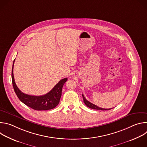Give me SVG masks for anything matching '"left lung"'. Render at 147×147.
<instances>
[{
  "label": "left lung",
  "instance_id": "8db88e82",
  "mask_svg": "<svg viewBox=\"0 0 147 147\" xmlns=\"http://www.w3.org/2000/svg\"><path fill=\"white\" fill-rule=\"evenodd\" d=\"M82 98H83V100H84V103L87 107H88V108H91V109H96V110H101V111H107V110H110L111 109H103V108H99L98 107H97L96 105H95L91 103L90 102H89L88 100H87L86 98L84 97V95H82Z\"/></svg>",
  "mask_w": 147,
  "mask_h": 147
}]
</instances>
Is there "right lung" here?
<instances>
[{
    "label": "right lung",
    "mask_w": 147,
    "mask_h": 147,
    "mask_svg": "<svg viewBox=\"0 0 147 147\" xmlns=\"http://www.w3.org/2000/svg\"><path fill=\"white\" fill-rule=\"evenodd\" d=\"M14 60L13 63L11 78L14 90L18 99L27 106L36 111H47L55 108L60 102L62 88L64 84L67 81V78H65L61 80L51 91L45 95L34 96L26 94L21 91L16 84L13 75Z\"/></svg>",
    "instance_id": "obj_1"
}]
</instances>
